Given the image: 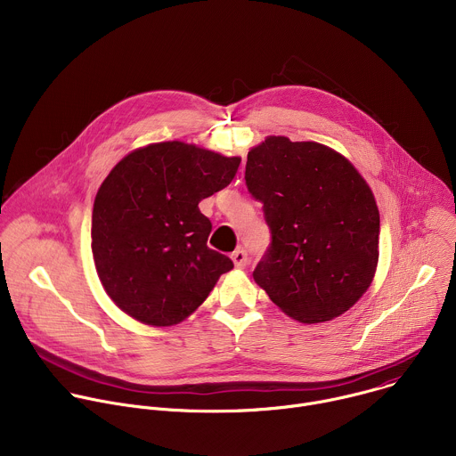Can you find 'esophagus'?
Instances as JSON below:
<instances>
[{"label":"esophagus","instance_id":"1","mask_svg":"<svg viewBox=\"0 0 456 456\" xmlns=\"http://www.w3.org/2000/svg\"><path fill=\"white\" fill-rule=\"evenodd\" d=\"M231 257H232V262H234V267H236V269H243V267L247 265V262H248L247 252H245L241 247L236 248V250L231 254Z\"/></svg>","mask_w":456,"mask_h":456}]
</instances>
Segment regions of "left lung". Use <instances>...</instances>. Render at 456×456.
<instances>
[{
	"instance_id": "obj_1",
	"label": "left lung",
	"mask_w": 456,
	"mask_h": 456,
	"mask_svg": "<svg viewBox=\"0 0 456 456\" xmlns=\"http://www.w3.org/2000/svg\"><path fill=\"white\" fill-rule=\"evenodd\" d=\"M245 183L264 204L271 245L252 276L299 322L345 314L379 262V209L348 159L319 142L267 137L247 155Z\"/></svg>"
}]
</instances>
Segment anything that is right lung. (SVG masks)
<instances>
[{
    "instance_id": "1",
    "label": "right lung",
    "mask_w": 456,
    "mask_h": 456,
    "mask_svg": "<svg viewBox=\"0 0 456 456\" xmlns=\"http://www.w3.org/2000/svg\"><path fill=\"white\" fill-rule=\"evenodd\" d=\"M240 162L173 141L139 148L110 171L94 202L92 252L122 312L171 327L234 267L208 247L213 225L199 204L232 182Z\"/></svg>"
}]
</instances>
